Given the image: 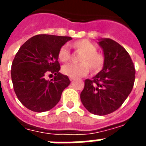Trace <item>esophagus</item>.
I'll return each mask as SVG.
<instances>
[{
    "mask_svg": "<svg viewBox=\"0 0 146 146\" xmlns=\"http://www.w3.org/2000/svg\"><path fill=\"white\" fill-rule=\"evenodd\" d=\"M70 81H73V80H74V78H73V77H70Z\"/></svg>",
    "mask_w": 146,
    "mask_h": 146,
    "instance_id": "obj_1",
    "label": "esophagus"
}]
</instances>
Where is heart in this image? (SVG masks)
I'll use <instances>...</instances> for the list:
<instances>
[{
	"mask_svg": "<svg viewBox=\"0 0 146 146\" xmlns=\"http://www.w3.org/2000/svg\"><path fill=\"white\" fill-rule=\"evenodd\" d=\"M71 46L76 51L81 52L79 57V61L81 62L63 66L62 72L65 75L73 78H79L86 76L89 73L90 67L94 72H98L103 67L104 64V55L96 52L97 48L90 41L87 39L78 40L72 43ZM57 56L60 62H68L70 60V53L67 46H63L59 48Z\"/></svg>",
	"mask_w": 146,
	"mask_h": 146,
	"instance_id": "b5f03b06",
	"label": "heart"
}]
</instances>
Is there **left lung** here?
Segmentation results:
<instances>
[{
    "label": "left lung",
    "instance_id": "8db88e82",
    "mask_svg": "<svg viewBox=\"0 0 146 146\" xmlns=\"http://www.w3.org/2000/svg\"><path fill=\"white\" fill-rule=\"evenodd\" d=\"M104 56L103 69L84 81L80 94L83 105L90 113L106 115L122 105L133 88L135 69L124 47L111 38L98 42Z\"/></svg>",
    "mask_w": 146,
    "mask_h": 146
}]
</instances>
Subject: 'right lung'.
Here are the masks:
<instances>
[{
    "label": "right lung",
    "instance_id": "obj_1",
    "mask_svg": "<svg viewBox=\"0 0 146 146\" xmlns=\"http://www.w3.org/2000/svg\"><path fill=\"white\" fill-rule=\"evenodd\" d=\"M72 39L68 36L37 35L20 47L11 65V80L17 98L32 111L44 112L56 105L70 81L59 72L58 52ZM55 75L50 81L45 79Z\"/></svg>",
    "mask_w": 146,
    "mask_h": 146
}]
</instances>
